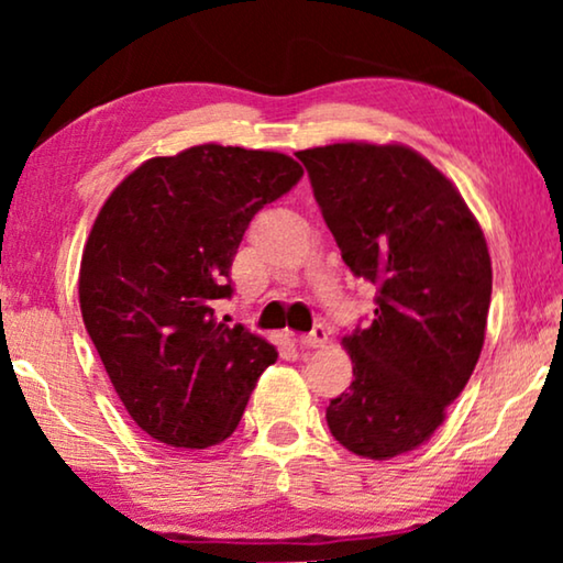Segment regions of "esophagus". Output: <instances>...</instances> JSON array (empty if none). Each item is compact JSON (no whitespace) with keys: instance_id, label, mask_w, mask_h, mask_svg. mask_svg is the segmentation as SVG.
Here are the masks:
<instances>
[{"instance_id":"1","label":"esophagus","mask_w":563,"mask_h":563,"mask_svg":"<svg viewBox=\"0 0 563 563\" xmlns=\"http://www.w3.org/2000/svg\"><path fill=\"white\" fill-rule=\"evenodd\" d=\"M325 341H328L325 325H314L307 335H299V345H302V349H320V345H325Z\"/></svg>"}]
</instances>
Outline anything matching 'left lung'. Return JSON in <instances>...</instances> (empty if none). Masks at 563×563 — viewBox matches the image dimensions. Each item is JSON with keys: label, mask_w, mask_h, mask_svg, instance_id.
<instances>
[{"label": "left lung", "mask_w": 563, "mask_h": 563, "mask_svg": "<svg viewBox=\"0 0 563 563\" xmlns=\"http://www.w3.org/2000/svg\"><path fill=\"white\" fill-rule=\"evenodd\" d=\"M353 276L376 284L368 328L343 338L349 391L330 399L333 438L384 461L418 449L464 391L484 345L492 261L459 189L399 143L299 151Z\"/></svg>", "instance_id": "obj_1"}]
</instances>
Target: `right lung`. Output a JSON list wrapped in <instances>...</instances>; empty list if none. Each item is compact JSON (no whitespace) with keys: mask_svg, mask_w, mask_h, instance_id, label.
Returning <instances> with one entry per match:
<instances>
[{"mask_svg":"<svg viewBox=\"0 0 563 563\" xmlns=\"http://www.w3.org/2000/svg\"><path fill=\"white\" fill-rule=\"evenodd\" d=\"M302 179L276 151L205 143L145 161L99 210L84 245L79 305L137 428L174 449L233 435L276 349L214 318L261 207Z\"/></svg>","mask_w":563,"mask_h":563,"instance_id":"add662e5","label":"right lung"}]
</instances>
